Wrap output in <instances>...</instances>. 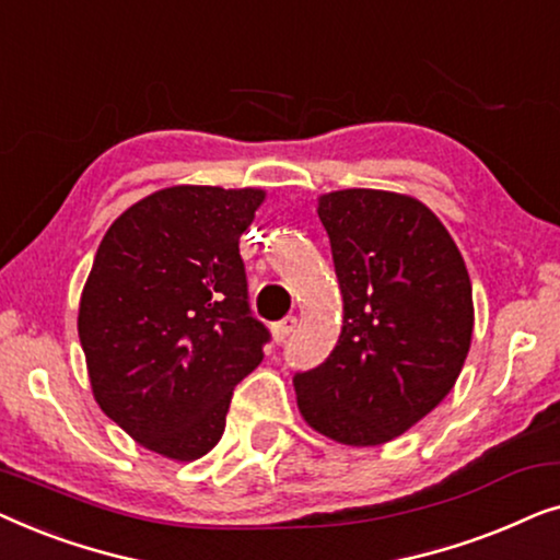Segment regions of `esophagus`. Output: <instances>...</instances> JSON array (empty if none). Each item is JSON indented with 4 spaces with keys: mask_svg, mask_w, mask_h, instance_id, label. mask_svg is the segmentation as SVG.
I'll return each instance as SVG.
<instances>
[{
    "mask_svg": "<svg viewBox=\"0 0 560 560\" xmlns=\"http://www.w3.org/2000/svg\"><path fill=\"white\" fill-rule=\"evenodd\" d=\"M295 326H298V318H295V316H288V318H282L280 324H275V326H272V339L278 341V343H282V341L288 339L290 334L295 331Z\"/></svg>",
    "mask_w": 560,
    "mask_h": 560,
    "instance_id": "esophagus-1",
    "label": "esophagus"
}]
</instances>
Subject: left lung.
Returning a JSON list of instances; mask_svg holds the SVG:
<instances>
[{
  "label": "left lung",
  "instance_id": "left-lung-1",
  "mask_svg": "<svg viewBox=\"0 0 560 560\" xmlns=\"http://www.w3.org/2000/svg\"><path fill=\"white\" fill-rule=\"evenodd\" d=\"M343 295V326L316 370L295 374L298 410L343 446H380L423 420L471 347L464 257L418 198L347 188L318 198Z\"/></svg>",
  "mask_w": 560,
  "mask_h": 560
}]
</instances>
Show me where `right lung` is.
Segmentation results:
<instances>
[{
    "label": "right lung",
    "instance_id": "obj_1",
    "mask_svg": "<svg viewBox=\"0 0 560 560\" xmlns=\"http://www.w3.org/2000/svg\"><path fill=\"white\" fill-rule=\"evenodd\" d=\"M262 188L171 186L121 213L79 305L91 393L140 446L196 462L217 446L232 393L262 362L240 236Z\"/></svg>",
    "mask_w": 560,
    "mask_h": 560
}]
</instances>
